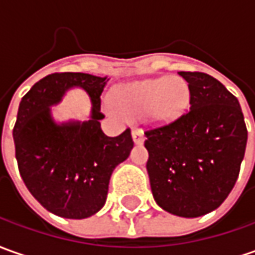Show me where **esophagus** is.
<instances>
[{
    "label": "esophagus",
    "instance_id": "esophagus-1",
    "mask_svg": "<svg viewBox=\"0 0 255 255\" xmlns=\"http://www.w3.org/2000/svg\"><path fill=\"white\" fill-rule=\"evenodd\" d=\"M132 139H134V142L136 143V145H141L142 142H143V132H142L141 129H134L132 131Z\"/></svg>",
    "mask_w": 255,
    "mask_h": 255
}]
</instances>
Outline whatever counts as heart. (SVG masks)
Returning <instances> with one entry per match:
<instances>
[{
    "label": "heart",
    "mask_w": 255,
    "mask_h": 255,
    "mask_svg": "<svg viewBox=\"0 0 255 255\" xmlns=\"http://www.w3.org/2000/svg\"><path fill=\"white\" fill-rule=\"evenodd\" d=\"M112 103L116 112L128 120L148 116L152 123L163 126L186 112L190 89L183 79L163 75L116 86Z\"/></svg>",
    "instance_id": "heart-1"
}]
</instances>
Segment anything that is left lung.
<instances>
[{"mask_svg":"<svg viewBox=\"0 0 255 255\" xmlns=\"http://www.w3.org/2000/svg\"><path fill=\"white\" fill-rule=\"evenodd\" d=\"M190 89V110L145 132L153 198L166 212L197 218L219 207L235 187L246 152L242 107L218 79L178 72Z\"/></svg>","mask_w":255,"mask_h":255,"instance_id":"left-lung-1","label":"left lung"}]
</instances>
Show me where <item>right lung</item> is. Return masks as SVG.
Wrapping results in <instances>:
<instances>
[{"label": "right lung", "mask_w": 255, "mask_h": 255, "mask_svg": "<svg viewBox=\"0 0 255 255\" xmlns=\"http://www.w3.org/2000/svg\"><path fill=\"white\" fill-rule=\"evenodd\" d=\"M107 77L84 72L47 75L33 85L20 100L13 127L19 173L33 197L48 212L85 219L105 205L113 170L134 146L131 131L107 136L100 128V95ZM84 89L91 99L86 122L57 123L51 106L67 90Z\"/></svg>", "instance_id": "1"}]
</instances>
